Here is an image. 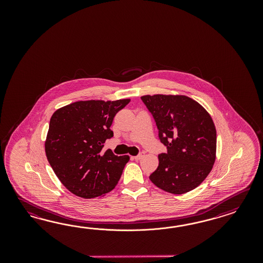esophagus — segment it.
<instances>
[{"instance_id":"obj_1","label":"esophagus","mask_w":263,"mask_h":263,"mask_svg":"<svg viewBox=\"0 0 263 263\" xmlns=\"http://www.w3.org/2000/svg\"><path fill=\"white\" fill-rule=\"evenodd\" d=\"M143 157H144V152H141L137 156H135L134 158H135V160H141L143 159Z\"/></svg>"}]
</instances>
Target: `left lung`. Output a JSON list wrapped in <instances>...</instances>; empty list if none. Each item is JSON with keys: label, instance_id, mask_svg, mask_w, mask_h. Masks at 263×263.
Returning <instances> with one entry per match:
<instances>
[{"label": "left lung", "instance_id": "1", "mask_svg": "<svg viewBox=\"0 0 263 263\" xmlns=\"http://www.w3.org/2000/svg\"><path fill=\"white\" fill-rule=\"evenodd\" d=\"M143 104L158 128L159 166L149 179L164 191L180 195L201 183L215 162V125L197 101L184 96H144Z\"/></svg>", "mask_w": 263, "mask_h": 263}]
</instances>
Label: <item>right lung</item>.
<instances>
[{
	"label": "right lung",
	"instance_id": "1",
	"mask_svg": "<svg viewBox=\"0 0 263 263\" xmlns=\"http://www.w3.org/2000/svg\"><path fill=\"white\" fill-rule=\"evenodd\" d=\"M130 99L78 101L57 110L49 123L45 152L58 178L74 195L93 199L111 191L129 156H117L104 143L112 120Z\"/></svg>",
	"mask_w": 263,
	"mask_h": 263
}]
</instances>
